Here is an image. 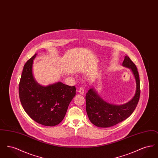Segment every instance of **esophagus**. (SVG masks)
Here are the masks:
<instances>
[{"label": "esophagus", "instance_id": "34e87169", "mask_svg": "<svg viewBox=\"0 0 158 158\" xmlns=\"http://www.w3.org/2000/svg\"><path fill=\"white\" fill-rule=\"evenodd\" d=\"M79 92L82 94V95H84V89L82 87H81L79 88Z\"/></svg>", "mask_w": 158, "mask_h": 158}]
</instances>
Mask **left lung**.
Returning <instances> with one entry per match:
<instances>
[{
    "instance_id": "obj_1",
    "label": "left lung",
    "mask_w": 158,
    "mask_h": 158,
    "mask_svg": "<svg viewBox=\"0 0 158 158\" xmlns=\"http://www.w3.org/2000/svg\"><path fill=\"white\" fill-rule=\"evenodd\" d=\"M123 66L131 70L135 77V95L129 102L123 105H113L104 101L94 89H89L86 94V109L90 122L99 127H109L127 119L135 111L140 95V79L135 64L127 56H125Z\"/></svg>"
}]
</instances>
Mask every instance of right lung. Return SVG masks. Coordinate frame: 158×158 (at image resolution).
<instances>
[{"instance_id": "obj_1", "label": "right lung", "mask_w": 158, "mask_h": 158, "mask_svg": "<svg viewBox=\"0 0 158 158\" xmlns=\"http://www.w3.org/2000/svg\"><path fill=\"white\" fill-rule=\"evenodd\" d=\"M35 54L25 64L19 85L23 107L33 120L45 126H54L63 120L68 106L75 96V86L55 83L47 86L38 84L32 74Z\"/></svg>"}]
</instances>
